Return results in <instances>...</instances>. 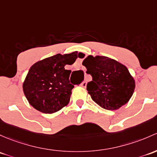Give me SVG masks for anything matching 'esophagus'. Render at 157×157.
I'll return each instance as SVG.
<instances>
[{"mask_svg": "<svg viewBox=\"0 0 157 157\" xmlns=\"http://www.w3.org/2000/svg\"><path fill=\"white\" fill-rule=\"evenodd\" d=\"M81 86H83V87L86 86V81L82 82V83H81Z\"/></svg>", "mask_w": 157, "mask_h": 157, "instance_id": "34e87169", "label": "esophagus"}]
</instances>
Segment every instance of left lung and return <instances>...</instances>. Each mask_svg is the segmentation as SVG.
<instances>
[{
  "mask_svg": "<svg viewBox=\"0 0 157 157\" xmlns=\"http://www.w3.org/2000/svg\"><path fill=\"white\" fill-rule=\"evenodd\" d=\"M86 74L92 77L86 86L92 99L109 110L121 108L129 101L135 87V80L125 65L106 56H89L83 62Z\"/></svg>",
  "mask_w": 157,
  "mask_h": 157,
  "instance_id": "1",
  "label": "left lung"
}]
</instances>
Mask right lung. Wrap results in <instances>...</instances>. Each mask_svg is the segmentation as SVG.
<instances>
[{
	"instance_id": "1",
	"label": "right lung",
	"mask_w": 157,
	"mask_h": 157,
	"mask_svg": "<svg viewBox=\"0 0 157 157\" xmlns=\"http://www.w3.org/2000/svg\"><path fill=\"white\" fill-rule=\"evenodd\" d=\"M77 52L57 54L31 66L23 83V91L33 108L42 113H52L68 104L74 86L69 80L71 71L66 70L65 66L74 63Z\"/></svg>"
}]
</instances>
